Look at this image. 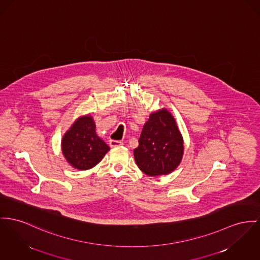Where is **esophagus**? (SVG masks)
Instances as JSON below:
<instances>
[{
    "mask_svg": "<svg viewBox=\"0 0 260 260\" xmlns=\"http://www.w3.org/2000/svg\"><path fill=\"white\" fill-rule=\"evenodd\" d=\"M122 143L121 141H117V140H110L109 141V146L111 147V148H114V147H119V146H121Z\"/></svg>",
    "mask_w": 260,
    "mask_h": 260,
    "instance_id": "esophagus-1",
    "label": "esophagus"
}]
</instances>
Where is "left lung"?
<instances>
[{
  "instance_id": "8db88e82",
  "label": "left lung",
  "mask_w": 260,
  "mask_h": 260,
  "mask_svg": "<svg viewBox=\"0 0 260 260\" xmlns=\"http://www.w3.org/2000/svg\"><path fill=\"white\" fill-rule=\"evenodd\" d=\"M182 155L183 141L173 115L166 109L152 113L134 150L139 169L152 176L168 174L177 168Z\"/></svg>"
}]
</instances>
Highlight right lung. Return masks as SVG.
Returning <instances> with one entry per match:
<instances>
[{
    "instance_id": "obj_1",
    "label": "right lung",
    "mask_w": 260,
    "mask_h": 260,
    "mask_svg": "<svg viewBox=\"0 0 260 260\" xmlns=\"http://www.w3.org/2000/svg\"><path fill=\"white\" fill-rule=\"evenodd\" d=\"M62 151L72 167L86 171L103 159L109 147L96 136L95 124L87 115L77 119L64 135Z\"/></svg>"
}]
</instances>
